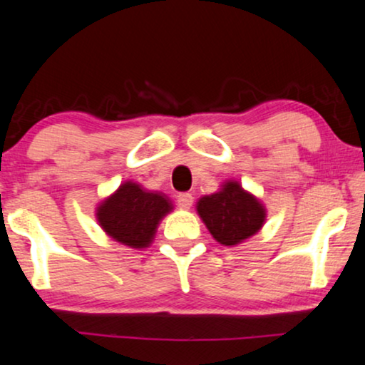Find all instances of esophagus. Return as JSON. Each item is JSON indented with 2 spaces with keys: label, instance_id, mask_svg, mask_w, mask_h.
Instances as JSON below:
<instances>
[{
  "label": "esophagus",
  "instance_id": "1",
  "mask_svg": "<svg viewBox=\"0 0 365 365\" xmlns=\"http://www.w3.org/2000/svg\"><path fill=\"white\" fill-rule=\"evenodd\" d=\"M192 202H194V197H192V194H189V192H181L178 196V206L181 207V209H189L192 206Z\"/></svg>",
  "mask_w": 365,
  "mask_h": 365
}]
</instances>
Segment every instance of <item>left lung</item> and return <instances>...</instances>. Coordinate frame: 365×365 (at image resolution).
<instances>
[{
	"label": "left lung",
	"mask_w": 365,
	"mask_h": 365,
	"mask_svg": "<svg viewBox=\"0 0 365 365\" xmlns=\"http://www.w3.org/2000/svg\"><path fill=\"white\" fill-rule=\"evenodd\" d=\"M197 214L222 246H237L254 236L266 221V209L259 199L236 181L224 182L221 191L199 199Z\"/></svg>",
	"instance_id": "8db88e82"
}]
</instances>
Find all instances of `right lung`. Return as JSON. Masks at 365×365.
Here are the masks:
<instances>
[{
  "instance_id": "1",
  "label": "right lung",
  "mask_w": 365,
  "mask_h": 365,
  "mask_svg": "<svg viewBox=\"0 0 365 365\" xmlns=\"http://www.w3.org/2000/svg\"><path fill=\"white\" fill-rule=\"evenodd\" d=\"M173 211V204L161 192H149L136 182H124L114 194L99 204V226L114 241L129 247H148L158 224Z\"/></svg>"
}]
</instances>
